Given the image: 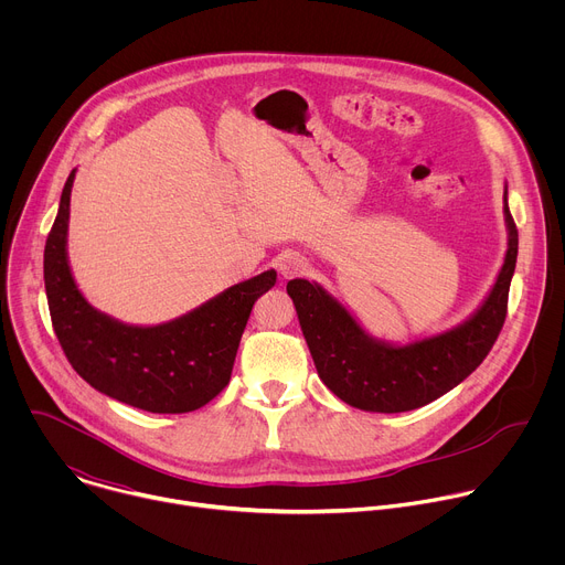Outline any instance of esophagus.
Segmentation results:
<instances>
[{
  "mask_svg": "<svg viewBox=\"0 0 565 565\" xmlns=\"http://www.w3.org/2000/svg\"><path fill=\"white\" fill-rule=\"evenodd\" d=\"M306 259L303 257H299V255H292V253H288V255H284V257H279V262H277V268H279V275L284 277V279H292V277H299V275H303L306 273Z\"/></svg>",
  "mask_w": 565,
  "mask_h": 565,
  "instance_id": "esophagus-1",
  "label": "esophagus"
}]
</instances>
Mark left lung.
<instances>
[{"label": "left lung", "instance_id": "left-lung-1", "mask_svg": "<svg viewBox=\"0 0 565 565\" xmlns=\"http://www.w3.org/2000/svg\"><path fill=\"white\" fill-rule=\"evenodd\" d=\"M503 216L508 250L486 299L460 324L407 344L373 338L321 284L290 279L286 290L319 380L355 409L402 414L429 405L476 371L503 329L516 268L519 232L508 207V183Z\"/></svg>", "mask_w": 565, "mask_h": 565}]
</instances>
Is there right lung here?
<instances>
[{"mask_svg": "<svg viewBox=\"0 0 565 565\" xmlns=\"http://www.w3.org/2000/svg\"><path fill=\"white\" fill-rule=\"evenodd\" d=\"M75 172L64 183L44 248V288L66 360L96 391L129 407L151 414L201 409L230 382L250 310L277 273L238 281L163 324H127L94 308L71 273L66 236Z\"/></svg>", "mask_w": 565, "mask_h": 565, "instance_id": "obj_1", "label": "right lung"}]
</instances>
